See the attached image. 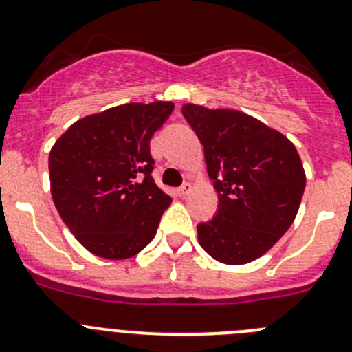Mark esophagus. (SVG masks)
Instances as JSON below:
<instances>
[{
    "label": "esophagus",
    "mask_w": 352,
    "mask_h": 352,
    "mask_svg": "<svg viewBox=\"0 0 352 352\" xmlns=\"http://www.w3.org/2000/svg\"><path fill=\"white\" fill-rule=\"evenodd\" d=\"M192 188H193V186L190 185V183H185V185L179 186V188H178V195H179V197H186V195L192 192Z\"/></svg>",
    "instance_id": "esophagus-1"
}]
</instances>
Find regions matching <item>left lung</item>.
<instances>
[{
    "label": "left lung",
    "mask_w": 352,
    "mask_h": 352,
    "mask_svg": "<svg viewBox=\"0 0 352 352\" xmlns=\"http://www.w3.org/2000/svg\"><path fill=\"white\" fill-rule=\"evenodd\" d=\"M182 111L220 199L214 218L197 227L199 244L225 265L253 262L295 221L305 190L300 155L285 134L237 109L188 102Z\"/></svg>",
    "instance_id": "left-lung-1"
}]
</instances>
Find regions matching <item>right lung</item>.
<instances>
[{"instance_id": "1", "label": "right lung", "mask_w": 352, "mask_h": 352, "mask_svg": "<svg viewBox=\"0 0 352 352\" xmlns=\"http://www.w3.org/2000/svg\"><path fill=\"white\" fill-rule=\"evenodd\" d=\"M173 109L170 101L115 106L76 120L52 146L54 204L96 256L125 260L155 237L170 197L151 178L150 140Z\"/></svg>"}]
</instances>
